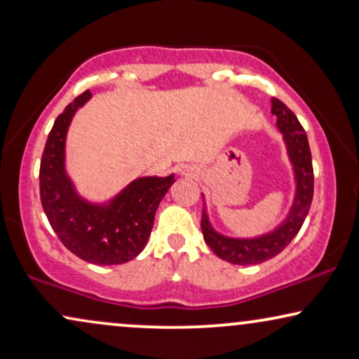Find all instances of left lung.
Here are the masks:
<instances>
[{"mask_svg":"<svg viewBox=\"0 0 359 359\" xmlns=\"http://www.w3.org/2000/svg\"><path fill=\"white\" fill-rule=\"evenodd\" d=\"M271 114L277 116V126L282 131L288 158L294 165L295 182H297L294 205L287 219L278 228L263 236L251 238V240L228 238L214 231L204 208L203 217H201L204 241L217 257L233 265H257V263L277 257L280 251L285 250L288 243L294 240L295 234L302 228L311 209L312 197H314V168H312L311 148H309L306 131L297 116L280 100H271Z\"/></svg>","mask_w":359,"mask_h":359,"instance_id":"obj_1","label":"left lung"}]
</instances>
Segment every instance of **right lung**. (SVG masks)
<instances>
[{
	"label": "right lung",
	"instance_id": "add662e5",
	"mask_svg": "<svg viewBox=\"0 0 359 359\" xmlns=\"http://www.w3.org/2000/svg\"><path fill=\"white\" fill-rule=\"evenodd\" d=\"M89 97V90L82 93L53 123L40 162V199L65 248L94 265H119L145 248L156 208L175 179L142 177L106 205L82 199L65 174V137L72 116Z\"/></svg>",
	"mask_w": 359,
	"mask_h": 359
}]
</instances>
